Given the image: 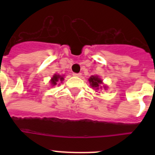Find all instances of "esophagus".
<instances>
[{
	"mask_svg": "<svg viewBox=\"0 0 155 155\" xmlns=\"http://www.w3.org/2000/svg\"><path fill=\"white\" fill-rule=\"evenodd\" d=\"M73 75H74V76L80 77V76H81V74H80V73H73Z\"/></svg>",
	"mask_w": 155,
	"mask_h": 155,
	"instance_id": "1",
	"label": "esophagus"
}]
</instances>
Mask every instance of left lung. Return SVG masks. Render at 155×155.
<instances>
[{"mask_svg": "<svg viewBox=\"0 0 155 155\" xmlns=\"http://www.w3.org/2000/svg\"><path fill=\"white\" fill-rule=\"evenodd\" d=\"M88 81H89L91 87H92L96 90L101 89V88H102V87L106 90V87H106V86H101V85L103 84L102 80H101V78L98 77L97 75H92V76L88 79Z\"/></svg>", "mask_w": 155, "mask_h": 155, "instance_id": "1", "label": "left lung"}]
</instances>
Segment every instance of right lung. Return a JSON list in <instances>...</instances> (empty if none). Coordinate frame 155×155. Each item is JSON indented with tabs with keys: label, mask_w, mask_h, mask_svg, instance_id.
<instances>
[{
	"label": "right lung",
	"mask_w": 155,
	"mask_h": 155,
	"mask_svg": "<svg viewBox=\"0 0 155 155\" xmlns=\"http://www.w3.org/2000/svg\"><path fill=\"white\" fill-rule=\"evenodd\" d=\"M63 80H64L63 75L54 74L53 75V77L51 78V86H55V85L58 84V83H62Z\"/></svg>",
	"instance_id": "add662e5"
}]
</instances>
